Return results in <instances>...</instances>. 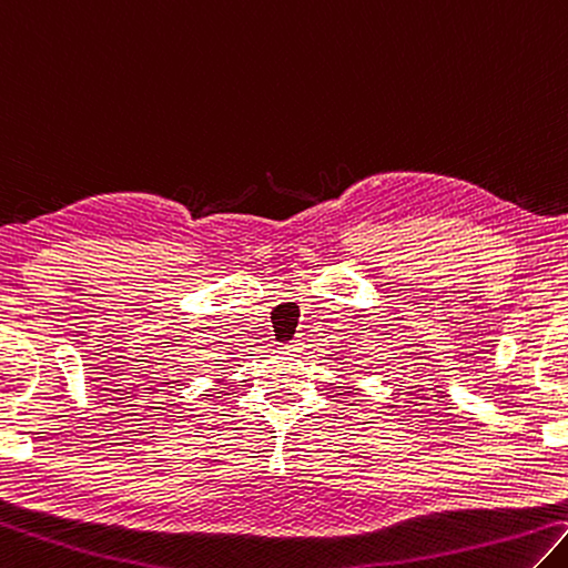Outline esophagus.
<instances>
[{
  "mask_svg": "<svg viewBox=\"0 0 568 568\" xmlns=\"http://www.w3.org/2000/svg\"><path fill=\"white\" fill-rule=\"evenodd\" d=\"M283 349H285V353H301L303 339H293V343H287Z\"/></svg>",
  "mask_w": 568,
  "mask_h": 568,
  "instance_id": "1",
  "label": "esophagus"
}]
</instances>
